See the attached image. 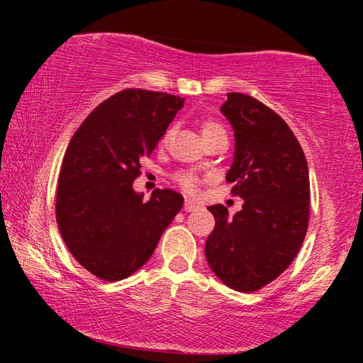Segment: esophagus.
<instances>
[{"instance_id": "1", "label": "esophagus", "mask_w": 363, "mask_h": 363, "mask_svg": "<svg viewBox=\"0 0 363 363\" xmlns=\"http://www.w3.org/2000/svg\"><path fill=\"white\" fill-rule=\"evenodd\" d=\"M198 208H200V205H198V203H195L193 200H186L185 201V206H183V210H185L186 213H190V211H196Z\"/></svg>"}]
</instances>
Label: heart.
Masks as SVG:
<instances>
[{"label": "heart", "mask_w": 363, "mask_h": 363, "mask_svg": "<svg viewBox=\"0 0 363 363\" xmlns=\"http://www.w3.org/2000/svg\"><path fill=\"white\" fill-rule=\"evenodd\" d=\"M172 133H173V128H168V130L165 132V135H163V142H167L168 138L172 137ZM218 133H226L225 128H223L220 123L215 121H203L201 122V135L205 140L213 135H218ZM175 180L178 182V185H180L183 190L188 193H196L198 183H200V178H198L195 173H191V172L178 173V175L175 177Z\"/></svg>", "instance_id": "b5f03b06"}]
</instances>
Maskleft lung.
Wrapping results in <instances>:
<instances>
[{"label": "left lung", "instance_id": "left-lung-1", "mask_svg": "<svg viewBox=\"0 0 363 363\" xmlns=\"http://www.w3.org/2000/svg\"><path fill=\"white\" fill-rule=\"evenodd\" d=\"M221 112L235 130V158L226 175L241 211L208 208L215 230L205 256L231 289L255 292L284 272L299 252L309 225V168L289 125L257 99L228 94Z\"/></svg>", "mask_w": 363, "mask_h": 363}]
</instances>
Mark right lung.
I'll use <instances>...</instances> for the list:
<instances>
[{
    "mask_svg": "<svg viewBox=\"0 0 363 363\" xmlns=\"http://www.w3.org/2000/svg\"><path fill=\"white\" fill-rule=\"evenodd\" d=\"M183 102L125 89L99 104L71 138L59 172L56 220L71 255L99 279L121 281L140 269L182 210L180 193L155 190L143 201L132 183Z\"/></svg>",
    "mask_w": 363,
    "mask_h": 363,
    "instance_id": "right-lung-1",
    "label": "right lung"
}]
</instances>
